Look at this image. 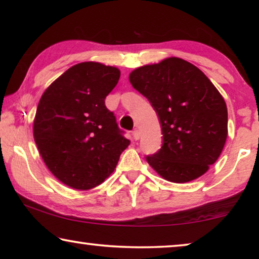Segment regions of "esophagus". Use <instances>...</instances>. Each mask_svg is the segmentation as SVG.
Instances as JSON below:
<instances>
[{
    "label": "esophagus",
    "instance_id": "obj_1",
    "mask_svg": "<svg viewBox=\"0 0 259 259\" xmlns=\"http://www.w3.org/2000/svg\"><path fill=\"white\" fill-rule=\"evenodd\" d=\"M132 136H133V139L134 140H139V138H140V132L138 130H134L133 132H132Z\"/></svg>",
    "mask_w": 259,
    "mask_h": 259
}]
</instances>
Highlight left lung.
<instances>
[{"instance_id": "1", "label": "left lung", "mask_w": 259, "mask_h": 259, "mask_svg": "<svg viewBox=\"0 0 259 259\" xmlns=\"http://www.w3.org/2000/svg\"><path fill=\"white\" fill-rule=\"evenodd\" d=\"M132 86L157 113L162 145L146 160L173 183L199 178L221 155L228 137V108L213 83L183 59L134 69Z\"/></svg>"}]
</instances>
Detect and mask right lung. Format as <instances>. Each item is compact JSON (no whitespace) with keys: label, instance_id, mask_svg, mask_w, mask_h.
<instances>
[{"label":"right lung","instance_id":"obj_1","mask_svg":"<svg viewBox=\"0 0 259 259\" xmlns=\"http://www.w3.org/2000/svg\"><path fill=\"white\" fill-rule=\"evenodd\" d=\"M119 77L115 67L81 62L41 97L34 120L35 143L49 171L67 186L90 190L100 185L131 143L105 105Z\"/></svg>","mask_w":259,"mask_h":259}]
</instances>
